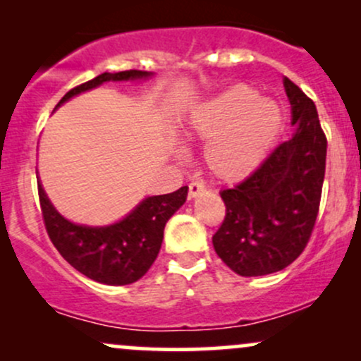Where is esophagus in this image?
<instances>
[{
  "instance_id": "obj_1",
  "label": "esophagus",
  "mask_w": 361,
  "mask_h": 361,
  "mask_svg": "<svg viewBox=\"0 0 361 361\" xmlns=\"http://www.w3.org/2000/svg\"><path fill=\"white\" fill-rule=\"evenodd\" d=\"M204 190H205V186L202 185L200 181H193V183H190V186H188V197L190 198L198 197V195L204 192Z\"/></svg>"
}]
</instances>
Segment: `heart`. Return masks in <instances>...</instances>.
I'll list each match as a JSON object with an SVG mask.
<instances>
[{
  "mask_svg": "<svg viewBox=\"0 0 361 361\" xmlns=\"http://www.w3.org/2000/svg\"><path fill=\"white\" fill-rule=\"evenodd\" d=\"M285 126L276 102L261 98L255 88L235 85L198 106L188 134L207 142L204 159L222 181H241L267 159Z\"/></svg>",
  "mask_w": 361,
  "mask_h": 361,
  "instance_id": "b5f03b06",
  "label": "heart"
}]
</instances>
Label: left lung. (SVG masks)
Wrapping results in <instances>:
<instances>
[{"label": "left lung", "instance_id": "8db88e82", "mask_svg": "<svg viewBox=\"0 0 361 361\" xmlns=\"http://www.w3.org/2000/svg\"><path fill=\"white\" fill-rule=\"evenodd\" d=\"M292 139L281 142L263 164L222 190L226 217L212 243L215 252L241 276H261L287 268L307 246L326 171L327 139L314 102L288 78Z\"/></svg>", "mask_w": 361, "mask_h": 361}]
</instances>
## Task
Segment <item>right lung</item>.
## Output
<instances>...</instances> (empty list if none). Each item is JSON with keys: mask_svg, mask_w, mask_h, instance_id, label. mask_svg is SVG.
<instances>
[{"mask_svg": "<svg viewBox=\"0 0 361 361\" xmlns=\"http://www.w3.org/2000/svg\"><path fill=\"white\" fill-rule=\"evenodd\" d=\"M149 76L151 73L137 69L114 74L103 73L69 90L57 106L105 81L140 80ZM37 185L45 229L56 250L73 268L105 285H128L146 275L161 250L164 226L185 204L188 195V186H181L173 193L147 197L120 222L105 227H88L62 217L45 195L40 180H37Z\"/></svg>", "mask_w": 361, "mask_h": 361, "instance_id": "1", "label": "right lung"}]
</instances>
